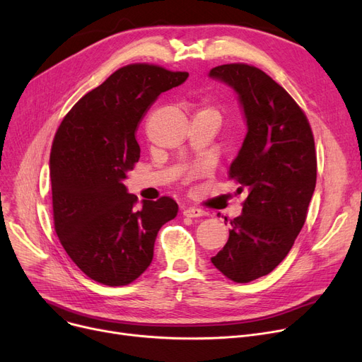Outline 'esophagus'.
<instances>
[{
  "label": "esophagus",
  "instance_id": "esophagus-1",
  "mask_svg": "<svg viewBox=\"0 0 362 362\" xmlns=\"http://www.w3.org/2000/svg\"><path fill=\"white\" fill-rule=\"evenodd\" d=\"M206 213L204 210H201V208H197V206H187L183 210V216H186V217H202Z\"/></svg>",
  "mask_w": 362,
  "mask_h": 362
}]
</instances>
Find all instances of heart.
I'll return each mask as SVG.
<instances>
[{
    "label": "heart",
    "mask_w": 362,
    "mask_h": 362,
    "mask_svg": "<svg viewBox=\"0 0 362 362\" xmlns=\"http://www.w3.org/2000/svg\"><path fill=\"white\" fill-rule=\"evenodd\" d=\"M199 112H214V114H217V111H216V110H213V108H205V110H202V111H199ZM202 170H204V165L194 168V170H192V176L198 175L199 171H202Z\"/></svg>",
    "instance_id": "obj_1"
}]
</instances>
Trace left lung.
<instances>
[{"mask_svg":"<svg viewBox=\"0 0 362 362\" xmlns=\"http://www.w3.org/2000/svg\"><path fill=\"white\" fill-rule=\"evenodd\" d=\"M208 76L238 93L248 126L229 168L246 199L211 262L227 279L248 283L277 267L305 223L317 180L314 136L300 107L262 70L233 63Z\"/></svg>","mask_w":362,"mask_h":362,"instance_id":"left-lung-1","label":"left lung"}]
</instances>
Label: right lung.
I'll return each instance as SVG.
<instances>
[{
    "instance_id": "obj_1",
    "label": "right lung",
    "mask_w": 362,
    "mask_h": 362,
    "mask_svg": "<svg viewBox=\"0 0 362 362\" xmlns=\"http://www.w3.org/2000/svg\"><path fill=\"white\" fill-rule=\"evenodd\" d=\"M187 76L154 64L124 66L76 103L55 133L54 227L71 261L95 281L136 280L154 257L161 226L177 216L168 197L138 205L123 180L141 157L135 135L145 112Z\"/></svg>"
}]
</instances>
